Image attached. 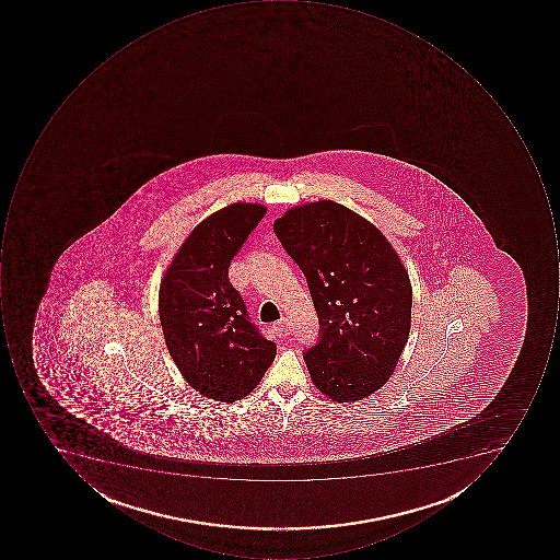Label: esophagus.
I'll return each instance as SVG.
<instances>
[{
    "label": "esophagus",
    "instance_id": "34e87169",
    "mask_svg": "<svg viewBox=\"0 0 560 560\" xmlns=\"http://www.w3.org/2000/svg\"><path fill=\"white\" fill-rule=\"evenodd\" d=\"M275 331L278 332L279 338L289 337V335H291V323L282 318L281 322L276 323Z\"/></svg>",
    "mask_w": 560,
    "mask_h": 560
}]
</instances>
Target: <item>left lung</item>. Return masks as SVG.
<instances>
[{"instance_id": "left-lung-1", "label": "left lung", "mask_w": 560, "mask_h": 560, "mask_svg": "<svg viewBox=\"0 0 560 560\" xmlns=\"http://www.w3.org/2000/svg\"><path fill=\"white\" fill-rule=\"evenodd\" d=\"M275 232L318 315V341L303 354L316 387L337 402L378 390L410 331L412 288L399 256L369 220L331 200L288 210Z\"/></svg>"}]
</instances>
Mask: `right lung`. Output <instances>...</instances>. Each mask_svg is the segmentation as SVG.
<instances>
[{"label":"right lung","mask_w":560,"mask_h":560,"mask_svg":"<svg viewBox=\"0 0 560 560\" xmlns=\"http://www.w3.org/2000/svg\"><path fill=\"white\" fill-rule=\"evenodd\" d=\"M266 215L257 203H232L207 217L183 242L160 285L166 347L195 390L235 402L275 362L276 343L250 322L229 267Z\"/></svg>","instance_id":"obj_1"}]
</instances>
